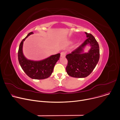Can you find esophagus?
Masks as SVG:
<instances>
[{
	"mask_svg": "<svg viewBox=\"0 0 120 120\" xmlns=\"http://www.w3.org/2000/svg\"><path fill=\"white\" fill-rule=\"evenodd\" d=\"M65 55H66V53L64 51H62L60 53V57L62 58H64L65 57Z\"/></svg>",
	"mask_w": 120,
	"mask_h": 120,
	"instance_id": "obj_1",
	"label": "esophagus"
}]
</instances>
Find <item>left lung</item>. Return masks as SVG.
Returning <instances> with one entry per match:
<instances>
[{"label":"left lung","mask_w":120,"mask_h":120,"mask_svg":"<svg viewBox=\"0 0 120 120\" xmlns=\"http://www.w3.org/2000/svg\"><path fill=\"white\" fill-rule=\"evenodd\" d=\"M85 33L87 39L80 46L66 56L68 60L66 72L72 77L83 78L88 76L93 72L99 60L100 51L98 42L92 34ZM87 44L91 46V49L88 53H82L83 48Z\"/></svg>","instance_id":"1"}]
</instances>
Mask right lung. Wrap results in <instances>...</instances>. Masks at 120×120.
Masks as SVG:
<instances>
[{
	"instance_id": "right-lung-1",
	"label": "right lung",
	"mask_w": 120,
	"mask_h": 120,
	"mask_svg": "<svg viewBox=\"0 0 120 120\" xmlns=\"http://www.w3.org/2000/svg\"><path fill=\"white\" fill-rule=\"evenodd\" d=\"M32 33V32L29 33L21 41L18 51V61L24 72L30 78L35 79H45L51 75L54 66L59 60L60 54L58 53L52 55L45 60L38 61L27 60L23 54V44L25 39Z\"/></svg>"
}]
</instances>
